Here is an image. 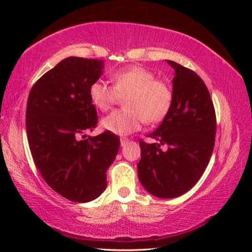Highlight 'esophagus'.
Returning <instances> with one entry per match:
<instances>
[{"label":"esophagus","instance_id":"34e87169","mask_svg":"<svg viewBox=\"0 0 252 252\" xmlns=\"http://www.w3.org/2000/svg\"><path fill=\"white\" fill-rule=\"evenodd\" d=\"M127 142H129V139L126 138H121V147H126Z\"/></svg>","mask_w":252,"mask_h":252}]
</instances>
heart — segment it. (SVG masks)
<instances>
[{"instance_id": "obj_1", "label": "heart", "mask_w": 252, "mask_h": 252, "mask_svg": "<svg viewBox=\"0 0 252 252\" xmlns=\"http://www.w3.org/2000/svg\"><path fill=\"white\" fill-rule=\"evenodd\" d=\"M109 85L97 80L89 89V96L97 110H110L125 97V109L108 114L102 126L116 134L126 135L138 131L143 122L156 125L168 116L173 103L171 85L156 79V74L146 67L132 65L110 76Z\"/></svg>"}]
</instances>
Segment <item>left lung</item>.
Returning <instances> with one entry per match:
<instances>
[{
  "label": "left lung",
  "instance_id": "8db88e82",
  "mask_svg": "<svg viewBox=\"0 0 252 252\" xmlns=\"http://www.w3.org/2000/svg\"><path fill=\"white\" fill-rule=\"evenodd\" d=\"M173 103L156 131L155 143L140 140L138 176L148 192L158 198H176L189 191L206 170L215 147L217 118L210 93L194 71L177 62ZM168 146L162 152L161 145Z\"/></svg>",
  "mask_w": 252,
  "mask_h": 252
}]
</instances>
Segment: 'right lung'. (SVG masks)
<instances>
[{"instance_id": "right-lung-1", "label": "right lung", "mask_w": 252, "mask_h": 252, "mask_svg": "<svg viewBox=\"0 0 252 252\" xmlns=\"http://www.w3.org/2000/svg\"><path fill=\"white\" fill-rule=\"evenodd\" d=\"M103 62L71 57L33 84L27 104V134L35 167L63 198L89 202L106 188V170L120 147L110 131L84 139L97 123L89 96Z\"/></svg>"}]
</instances>
